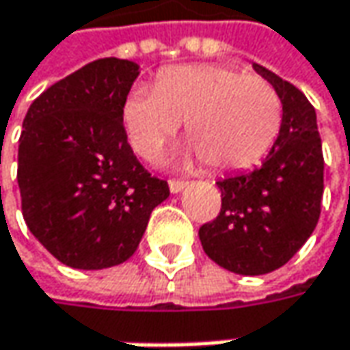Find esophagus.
<instances>
[{
    "label": "esophagus",
    "mask_w": 350,
    "mask_h": 350,
    "mask_svg": "<svg viewBox=\"0 0 350 350\" xmlns=\"http://www.w3.org/2000/svg\"><path fill=\"white\" fill-rule=\"evenodd\" d=\"M185 187H187V181H181V179H169V191H171V193H181Z\"/></svg>",
    "instance_id": "obj_1"
}]
</instances>
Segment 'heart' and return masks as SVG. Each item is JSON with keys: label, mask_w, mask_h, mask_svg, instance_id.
Wrapping results in <instances>:
<instances>
[{"label": "heart", "mask_w": 350, "mask_h": 350, "mask_svg": "<svg viewBox=\"0 0 350 350\" xmlns=\"http://www.w3.org/2000/svg\"><path fill=\"white\" fill-rule=\"evenodd\" d=\"M133 149L155 157L185 122L187 137L217 171L256 165L282 128V98L270 80L228 64H183L137 84L124 100Z\"/></svg>", "instance_id": "b5f03b06"}]
</instances>
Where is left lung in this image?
<instances>
[{
	"label": "left lung",
	"instance_id": "8db88e82",
	"mask_svg": "<svg viewBox=\"0 0 350 350\" xmlns=\"http://www.w3.org/2000/svg\"><path fill=\"white\" fill-rule=\"evenodd\" d=\"M254 70L282 98V128L264 163L219 181L222 206L199 228L202 250L224 270L262 275L293 258L317 226L323 199V149L315 108L266 66Z\"/></svg>",
	"mask_w": 350,
	"mask_h": 350
}]
</instances>
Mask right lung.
I'll return each mask as SVG.
<instances>
[{"mask_svg": "<svg viewBox=\"0 0 350 350\" xmlns=\"http://www.w3.org/2000/svg\"><path fill=\"white\" fill-rule=\"evenodd\" d=\"M135 62L98 59L55 82L27 110L17 183L27 228L59 262L79 270L131 258L151 211L169 197L133 155L124 100Z\"/></svg>", "mask_w": 350, "mask_h": 350, "instance_id": "obj_1", "label": "right lung"}]
</instances>
